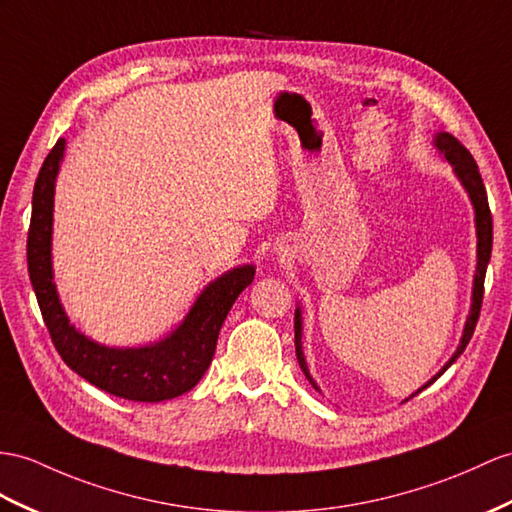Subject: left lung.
Segmentation results:
<instances>
[{
	"label": "left lung",
	"instance_id": "1",
	"mask_svg": "<svg viewBox=\"0 0 512 512\" xmlns=\"http://www.w3.org/2000/svg\"><path fill=\"white\" fill-rule=\"evenodd\" d=\"M436 147L441 149V154L452 162V167L456 171V176L463 182V186L467 189L473 208H476V228H478V267H476V278H473V304H471V313L467 317L465 323V332H463V341H460L456 354L450 358V363H445V367L436 373V376L426 384L430 386L436 378L443 376V371L450 367L454 360L465 352L467 343L471 341L473 330H476V323L480 317V308H482V297H484V276H486V265H489V258H491V247H493V217H491V208H489V197H486V189H484V182L482 176L478 171L476 160L469 154V149L460 143L456 136L441 132L436 134ZM295 354H297V363L302 367L304 376L308 378V382L315 386L319 391V386L315 384V380L310 378L308 367H306V360H304V352H302V315H299V310H295ZM426 386H421L417 393H421ZM415 393V395H417ZM410 395V397H415ZM408 397V400H410Z\"/></svg>",
	"mask_w": 512,
	"mask_h": 512
}]
</instances>
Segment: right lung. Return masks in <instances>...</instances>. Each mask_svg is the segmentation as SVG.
Masks as SVG:
<instances>
[{
  "instance_id": "add662e5",
  "label": "right lung",
  "mask_w": 512,
  "mask_h": 512,
  "mask_svg": "<svg viewBox=\"0 0 512 512\" xmlns=\"http://www.w3.org/2000/svg\"><path fill=\"white\" fill-rule=\"evenodd\" d=\"M65 152L58 139L47 154L32 195L28 230V273L52 343L67 367L110 395L132 402H162L178 397L202 380L215 356L219 330L234 299L252 284L256 269L245 265L228 271L197 297L182 326L165 341L139 350H112L86 339L62 310L52 282V210L54 182Z\"/></svg>"
}]
</instances>
